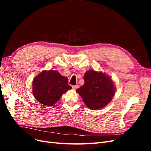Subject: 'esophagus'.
Instances as JSON below:
<instances>
[{
  "label": "esophagus",
  "mask_w": 151,
  "mask_h": 151,
  "mask_svg": "<svg viewBox=\"0 0 151 151\" xmlns=\"http://www.w3.org/2000/svg\"><path fill=\"white\" fill-rule=\"evenodd\" d=\"M79 86L77 84V85H76V86H72V89H74V90H76L77 88H79Z\"/></svg>",
  "instance_id": "1"
}]
</instances>
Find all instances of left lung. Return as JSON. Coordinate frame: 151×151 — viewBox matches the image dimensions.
<instances>
[{
	"label": "left lung",
	"mask_w": 151,
	"mask_h": 151,
	"mask_svg": "<svg viewBox=\"0 0 151 151\" xmlns=\"http://www.w3.org/2000/svg\"><path fill=\"white\" fill-rule=\"evenodd\" d=\"M84 84L76 90L85 104L91 109H101L110 102L115 88L110 77L94 70L86 72Z\"/></svg>",
	"instance_id": "obj_1"
}]
</instances>
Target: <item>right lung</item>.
<instances>
[{
  "mask_svg": "<svg viewBox=\"0 0 151 151\" xmlns=\"http://www.w3.org/2000/svg\"><path fill=\"white\" fill-rule=\"evenodd\" d=\"M72 87L68 84V79L56 70L43 71L33 82V92L36 100L43 104L53 106L61 96Z\"/></svg>",
  "mask_w": 151,
  "mask_h": 151,
  "instance_id": "right-lung-1",
  "label": "right lung"
}]
</instances>
